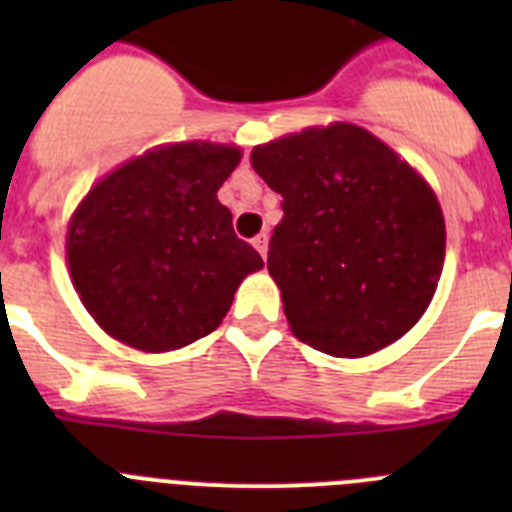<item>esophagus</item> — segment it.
I'll return each instance as SVG.
<instances>
[{"label":"esophagus","instance_id":"obj_1","mask_svg":"<svg viewBox=\"0 0 512 512\" xmlns=\"http://www.w3.org/2000/svg\"><path fill=\"white\" fill-rule=\"evenodd\" d=\"M253 246H256V251H259L261 256L266 259V253H269V235H266V233L256 235V238H253Z\"/></svg>","mask_w":512,"mask_h":512}]
</instances>
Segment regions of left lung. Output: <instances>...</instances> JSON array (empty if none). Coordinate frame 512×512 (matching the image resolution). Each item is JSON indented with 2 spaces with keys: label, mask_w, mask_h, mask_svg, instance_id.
Segmentation results:
<instances>
[{
  "label": "left lung",
  "mask_w": 512,
  "mask_h": 512,
  "mask_svg": "<svg viewBox=\"0 0 512 512\" xmlns=\"http://www.w3.org/2000/svg\"><path fill=\"white\" fill-rule=\"evenodd\" d=\"M282 194L269 274L292 333L330 356L374 354L420 320L443 269L436 194L369 130L336 122L251 153Z\"/></svg>",
  "instance_id": "1"
}]
</instances>
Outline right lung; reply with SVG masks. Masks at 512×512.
Returning <instances> with one entry per match:
<instances>
[{"instance_id":"obj_1","label":"right lung","mask_w":512,"mask_h":512,"mask_svg":"<svg viewBox=\"0 0 512 512\" xmlns=\"http://www.w3.org/2000/svg\"><path fill=\"white\" fill-rule=\"evenodd\" d=\"M238 161L233 146L174 143L112 171L81 202L66 235L71 279L112 338L140 351L205 338L264 266L217 200Z\"/></svg>"}]
</instances>
